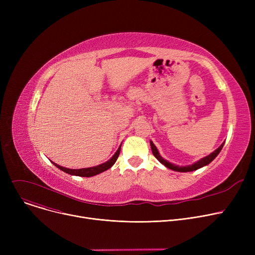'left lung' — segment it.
<instances>
[{
  "label": "left lung",
  "instance_id": "1",
  "mask_svg": "<svg viewBox=\"0 0 255 255\" xmlns=\"http://www.w3.org/2000/svg\"><path fill=\"white\" fill-rule=\"evenodd\" d=\"M150 144H151V149H152L153 155H154V156L159 160V161L161 162L164 166H166V167L169 168V169L176 170V171L187 172V171L196 170V169H198V168H200V167L206 166V165H208L209 163H211V162L213 161V160L217 157V155L220 153V151L222 150L223 145H224V142L219 146L218 149H216L215 151H214L213 153H211L210 155H208V156L202 158L200 160H198V161H196L195 163H193V164H191V165H187V166H179V165H176V164H172V163L168 162L167 160H165L164 158H162L161 156H160V154H159V152H158V150H157V148H156V145L153 143L152 140L150 141Z\"/></svg>",
  "mask_w": 255,
  "mask_h": 255
}]
</instances>
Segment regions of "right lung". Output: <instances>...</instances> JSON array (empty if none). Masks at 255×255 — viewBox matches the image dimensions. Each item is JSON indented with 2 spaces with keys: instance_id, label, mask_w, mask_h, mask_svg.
<instances>
[{
  "instance_id": "obj_1",
  "label": "right lung",
  "mask_w": 255,
  "mask_h": 255,
  "mask_svg": "<svg viewBox=\"0 0 255 255\" xmlns=\"http://www.w3.org/2000/svg\"><path fill=\"white\" fill-rule=\"evenodd\" d=\"M122 145V144H121ZM121 145L119 146L118 151L115 153V155L109 160V161H106L100 165H97V166H93V167H87V168H79V169H71V168H66V167H63L55 162H52L53 164H55L59 169L69 173V175H72V176H78V177H93V176H96L98 175V173L100 172H103L105 170H107L109 168H111L115 162L117 161V159L120 155V151H121Z\"/></svg>"
}]
</instances>
